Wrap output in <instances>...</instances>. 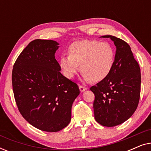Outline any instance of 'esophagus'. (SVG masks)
<instances>
[{
    "instance_id": "esophagus-1",
    "label": "esophagus",
    "mask_w": 151,
    "mask_h": 151,
    "mask_svg": "<svg viewBox=\"0 0 151 151\" xmlns=\"http://www.w3.org/2000/svg\"><path fill=\"white\" fill-rule=\"evenodd\" d=\"M79 88H80V91L81 92H83V91H85L86 89V88H85V87H84L83 86H79Z\"/></svg>"
}]
</instances>
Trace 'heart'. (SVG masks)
<instances>
[{"label": "heart", "instance_id": "heart-1", "mask_svg": "<svg viewBox=\"0 0 151 151\" xmlns=\"http://www.w3.org/2000/svg\"><path fill=\"white\" fill-rule=\"evenodd\" d=\"M115 52L110 44L94 40L74 42L68 49V55L60 58V67L67 78L82 72L85 81L100 82L109 76L114 66Z\"/></svg>", "mask_w": 151, "mask_h": 151}]
</instances>
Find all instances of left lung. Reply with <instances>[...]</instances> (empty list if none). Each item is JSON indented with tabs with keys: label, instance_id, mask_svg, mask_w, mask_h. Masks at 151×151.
Here are the masks:
<instances>
[{
	"label": "left lung",
	"instance_id": "obj_1",
	"mask_svg": "<svg viewBox=\"0 0 151 151\" xmlns=\"http://www.w3.org/2000/svg\"><path fill=\"white\" fill-rule=\"evenodd\" d=\"M116 47L112 71L106 79L90 88L95 95L94 116L100 124L112 127L132 116L139 104L141 73L127 42L112 36Z\"/></svg>",
	"mask_w": 151,
	"mask_h": 151
}]
</instances>
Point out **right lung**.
<instances>
[{
  "label": "right lung",
  "instance_id": "add662e5",
  "mask_svg": "<svg viewBox=\"0 0 151 151\" xmlns=\"http://www.w3.org/2000/svg\"><path fill=\"white\" fill-rule=\"evenodd\" d=\"M58 43L36 39L18 55L12 70V86L22 116L47 132L63 129L71 121V106L80 94L78 84L60 73L55 58Z\"/></svg>",
  "mask_w": 151,
  "mask_h": 151
}]
</instances>
